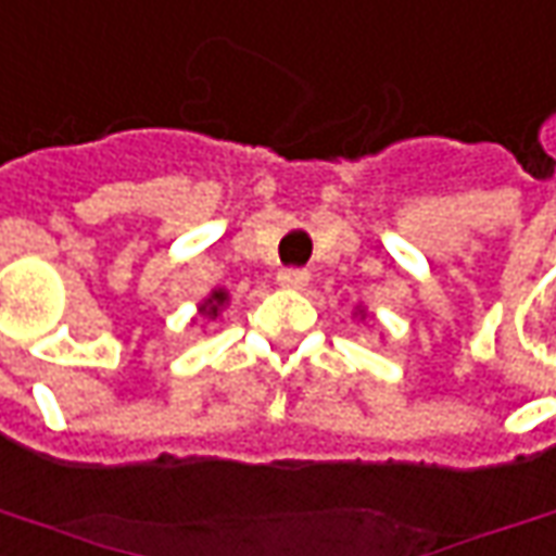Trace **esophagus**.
Here are the masks:
<instances>
[{
  "label": "esophagus",
  "mask_w": 556,
  "mask_h": 556,
  "mask_svg": "<svg viewBox=\"0 0 556 556\" xmlns=\"http://www.w3.org/2000/svg\"><path fill=\"white\" fill-rule=\"evenodd\" d=\"M279 286H286V289H304L309 282L307 270H301V267H286V270H279L277 274Z\"/></svg>",
  "instance_id": "esophagus-1"
}]
</instances>
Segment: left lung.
<instances>
[{"label": "left lung", "instance_id": "1", "mask_svg": "<svg viewBox=\"0 0 556 556\" xmlns=\"http://www.w3.org/2000/svg\"><path fill=\"white\" fill-rule=\"evenodd\" d=\"M358 313H362V309H358ZM362 319H365V313H362Z\"/></svg>", "mask_w": 556, "mask_h": 556}]
</instances>
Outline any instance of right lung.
I'll return each instance as SVG.
<instances>
[{
	"label": "right lung",
	"mask_w": 556,
	"mask_h": 556,
	"mask_svg": "<svg viewBox=\"0 0 556 556\" xmlns=\"http://www.w3.org/2000/svg\"><path fill=\"white\" fill-rule=\"evenodd\" d=\"M228 304V292L225 289H215L203 304H200V316H206V319H215L218 313H222V307Z\"/></svg>",
	"instance_id": "add662e5"
}]
</instances>
